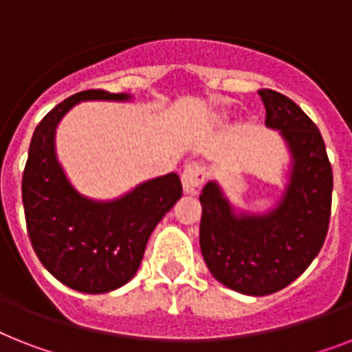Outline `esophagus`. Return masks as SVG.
Wrapping results in <instances>:
<instances>
[{
    "label": "esophagus",
    "mask_w": 352,
    "mask_h": 352,
    "mask_svg": "<svg viewBox=\"0 0 352 352\" xmlns=\"http://www.w3.org/2000/svg\"><path fill=\"white\" fill-rule=\"evenodd\" d=\"M206 181V166L202 162H191L182 171V188L186 193H195Z\"/></svg>",
    "instance_id": "obj_1"
}]
</instances>
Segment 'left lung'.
I'll return each instance as SVG.
<instances>
[{"label":"left lung","instance_id":"obj_1","mask_svg":"<svg viewBox=\"0 0 352 352\" xmlns=\"http://www.w3.org/2000/svg\"><path fill=\"white\" fill-rule=\"evenodd\" d=\"M265 126L291 151V177L275 210L236 215L217 182L201 193V251L211 275L242 295L284 289L318 255L329 230L333 168L322 133L289 97L260 90Z\"/></svg>","mask_w":352,"mask_h":352}]
</instances>
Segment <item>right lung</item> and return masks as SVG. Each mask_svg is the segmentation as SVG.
Returning <instances> with one entry per match:
<instances>
[{
  "mask_svg": "<svg viewBox=\"0 0 352 352\" xmlns=\"http://www.w3.org/2000/svg\"><path fill=\"white\" fill-rule=\"evenodd\" d=\"M126 101V94L85 90L59 102L34 130L23 171L27 231L37 258L59 282L99 295L121 287L141 265L151 231L182 197L177 173L142 182L111 202L77 193L54 148L57 122L79 101Z\"/></svg>",
  "mask_w": 352,
  "mask_h": 352,
  "instance_id": "1",
  "label": "right lung"
}]
</instances>
